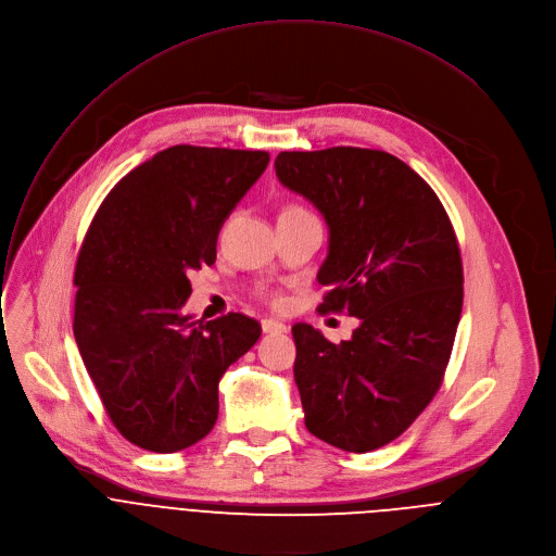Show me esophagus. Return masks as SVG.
<instances>
[{
    "instance_id": "34e87169",
    "label": "esophagus",
    "mask_w": 556,
    "mask_h": 556,
    "mask_svg": "<svg viewBox=\"0 0 556 556\" xmlns=\"http://www.w3.org/2000/svg\"><path fill=\"white\" fill-rule=\"evenodd\" d=\"M261 327H263L265 333H285L287 331V325H282V323L274 320V318H263Z\"/></svg>"
}]
</instances>
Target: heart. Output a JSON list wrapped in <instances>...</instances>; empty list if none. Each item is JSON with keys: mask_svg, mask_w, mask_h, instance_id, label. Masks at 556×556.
Masks as SVG:
<instances>
[{"mask_svg": "<svg viewBox=\"0 0 556 556\" xmlns=\"http://www.w3.org/2000/svg\"><path fill=\"white\" fill-rule=\"evenodd\" d=\"M306 212H309V210H304L302 205H287V207L280 212V216H291V214H306ZM258 295H261V300L269 302L271 306H282V304H285V295H282V291H278V289L261 287V289H258Z\"/></svg>", "mask_w": 556, "mask_h": 556, "instance_id": "1", "label": "heart"}]
</instances>
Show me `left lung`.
Listing matches in <instances>:
<instances>
[{
	"instance_id": "obj_1",
	"label": "left lung",
	"mask_w": 556,
	"mask_h": 556,
	"mask_svg": "<svg viewBox=\"0 0 556 556\" xmlns=\"http://www.w3.org/2000/svg\"><path fill=\"white\" fill-rule=\"evenodd\" d=\"M274 165L329 225L318 312L359 318L340 344L293 325L304 426L336 448L376 451L400 438L444 382L464 302L453 223L433 188L382 150L280 152Z\"/></svg>"
}]
</instances>
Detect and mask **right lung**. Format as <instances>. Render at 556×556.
Listing matches in <instances>:
<instances>
[{"label":"right lung","instance_id":"add662e5","mask_svg":"<svg viewBox=\"0 0 556 556\" xmlns=\"http://www.w3.org/2000/svg\"><path fill=\"white\" fill-rule=\"evenodd\" d=\"M269 163L263 150L174 146L123 176L99 205L75 267L73 331L118 433L152 453L201 442L218 382L261 338L258 320L190 323V271L216 261L225 218Z\"/></svg>","mask_w":556,"mask_h":556}]
</instances>
